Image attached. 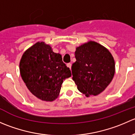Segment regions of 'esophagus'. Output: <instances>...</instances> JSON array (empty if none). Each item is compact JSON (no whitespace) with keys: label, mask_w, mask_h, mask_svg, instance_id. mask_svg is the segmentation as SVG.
<instances>
[{"label":"esophagus","mask_w":135,"mask_h":135,"mask_svg":"<svg viewBox=\"0 0 135 135\" xmlns=\"http://www.w3.org/2000/svg\"><path fill=\"white\" fill-rule=\"evenodd\" d=\"M66 66H67V67H69V69H71V66H72V64L71 63H67V64H66Z\"/></svg>","instance_id":"1"}]
</instances>
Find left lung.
<instances>
[{"mask_svg":"<svg viewBox=\"0 0 135 135\" xmlns=\"http://www.w3.org/2000/svg\"><path fill=\"white\" fill-rule=\"evenodd\" d=\"M75 57L72 74L78 89L87 97L103 92L115 73V62L110 51L100 44L89 41L76 47Z\"/></svg>","mask_w":135,"mask_h":135,"instance_id":"8db88e82","label":"left lung"}]
</instances>
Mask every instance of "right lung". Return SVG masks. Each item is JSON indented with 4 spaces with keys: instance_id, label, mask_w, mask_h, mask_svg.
Here are the masks:
<instances>
[{
    "instance_id": "obj_1",
    "label": "right lung",
    "mask_w": 135,
    "mask_h": 135,
    "mask_svg": "<svg viewBox=\"0 0 135 135\" xmlns=\"http://www.w3.org/2000/svg\"><path fill=\"white\" fill-rule=\"evenodd\" d=\"M21 78L28 90L39 99L53 101L59 96L63 80L71 71L59 54L38 42L26 50L20 62Z\"/></svg>"
}]
</instances>
